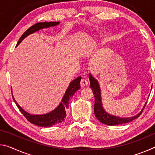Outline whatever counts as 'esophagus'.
Returning a JSON list of instances; mask_svg holds the SVG:
<instances>
[{
	"label": "esophagus",
	"instance_id": "34e87169",
	"mask_svg": "<svg viewBox=\"0 0 155 155\" xmlns=\"http://www.w3.org/2000/svg\"><path fill=\"white\" fill-rule=\"evenodd\" d=\"M88 85V81L87 79H85V78H82L81 81V85L82 86V87H85V86H87Z\"/></svg>",
	"mask_w": 155,
	"mask_h": 155
}]
</instances>
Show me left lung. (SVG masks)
<instances>
[{"instance_id":"left-lung-1","label":"left lung","mask_w":155,"mask_h":155,"mask_svg":"<svg viewBox=\"0 0 155 155\" xmlns=\"http://www.w3.org/2000/svg\"><path fill=\"white\" fill-rule=\"evenodd\" d=\"M89 78L90 81V87L93 91L94 98H95V104H94V114L96 118L100 122L104 124H107L109 126H115L118 124H125V123L130 122L137 117L141 115V112L145 107L147 102L144 104L143 109L138 114L134 115L133 117H120L115 115H111L107 113L104 109L103 103H102V98H101V90L100 87L99 83L95 78H94L91 73L89 74Z\"/></svg>"}]
</instances>
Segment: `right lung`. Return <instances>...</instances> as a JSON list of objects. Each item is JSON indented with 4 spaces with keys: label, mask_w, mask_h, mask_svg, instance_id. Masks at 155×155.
Returning <instances> with one entry per match:
<instances>
[{
    "label": "right lung",
    "mask_w": 155,
    "mask_h": 155,
    "mask_svg": "<svg viewBox=\"0 0 155 155\" xmlns=\"http://www.w3.org/2000/svg\"><path fill=\"white\" fill-rule=\"evenodd\" d=\"M59 24V22H38L37 24L33 25L25 31L20 37L17 43V46L19 45L21 41H22L25 38H27L30 34H32L36 31H40L42 28H49L51 27H54ZM81 80V77H77L76 79L70 82L69 86L65 91V94L61 100V103L57 106L55 109L52 110V111L47 113L45 114L41 115H32L29 113L25 111L22 107H21L18 103L15 101L14 96L12 94V97L14 98L15 103L16 104L18 109H20L21 113L24 115V116L31 123L35 124L38 127H50L54 124H59L64 122L65 117H66V110L68 108V104H69L70 99L74 95V94L78 90L81 88L80 82Z\"/></svg>",
    "instance_id": "obj_1"
}]
</instances>
